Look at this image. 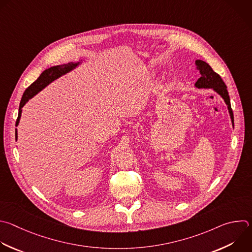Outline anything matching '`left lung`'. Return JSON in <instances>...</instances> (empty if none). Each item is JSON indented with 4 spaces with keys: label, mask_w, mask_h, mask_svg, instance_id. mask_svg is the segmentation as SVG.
Segmentation results:
<instances>
[{
    "label": "left lung",
    "mask_w": 252,
    "mask_h": 252,
    "mask_svg": "<svg viewBox=\"0 0 252 252\" xmlns=\"http://www.w3.org/2000/svg\"><path fill=\"white\" fill-rule=\"evenodd\" d=\"M196 66L197 69L201 73V77L197 80L195 86L198 89H213L215 92H217L224 101V103L227 106V110L231 119L232 126L233 124V113L230 106V100L228 96V92L226 90V86L220 76L216 73L212 67L203 60H196Z\"/></svg>",
    "instance_id": "8db88e82"
}]
</instances>
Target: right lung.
Masks as SVG:
<instances>
[{"instance_id": "add662e5", "label": "right lung", "mask_w": 252, "mask_h": 252, "mask_svg": "<svg viewBox=\"0 0 252 252\" xmlns=\"http://www.w3.org/2000/svg\"><path fill=\"white\" fill-rule=\"evenodd\" d=\"M81 62H70L67 64H63V65H57V66H52L46 70H44L40 76L32 84V85L25 91L23 98L21 100L20 103V109H19V116L16 122V126H18L20 120H21V116H22V108L29 102L30 99H32L33 96H35L38 92H40L42 89H44L48 84H50L51 82H53L54 80H56L57 78L61 77L62 75H65L66 73L72 71L73 69H75ZM18 138V133H17V129H16V140Z\"/></svg>"}]
</instances>
